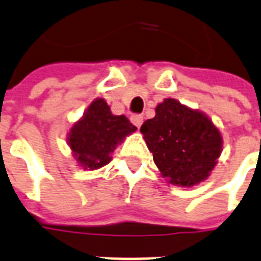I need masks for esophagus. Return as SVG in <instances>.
I'll return each mask as SVG.
<instances>
[{"mask_svg": "<svg viewBox=\"0 0 261 261\" xmlns=\"http://www.w3.org/2000/svg\"><path fill=\"white\" fill-rule=\"evenodd\" d=\"M131 122H133V124H135V126L139 128V127L142 126V123H143V116H142V115H133V116H131Z\"/></svg>", "mask_w": 261, "mask_h": 261, "instance_id": "1", "label": "esophagus"}]
</instances>
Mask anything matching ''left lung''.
I'll list each match as a JSON object with an SVG mask.
<instances>
[{
	"instance_id": "8db88e82",
	"label": "left lung",
	"mask_w": 261,
	"mask_h": 261,
	"mask_svg": "<svg viewBox=\"0 0 261 261\" xmlns=\"http://www.w3.org/2000/svg\"><path fill=\"white\" fill-rule=\"evenodd\" d=\"M146 145L169 184L192 188L211 175L222 151V137L209 116L167 97L142 124Z\"/></svg>"
}]
</instances>
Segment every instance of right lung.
<instances>
[{"instance_id": "1", "label": "right lung", "mask_w": 261, "mask_h": 261, "mask_svg": "<svg viewBox=\"0 0 261 261\" xmlns=\"http://www.w3.org/2000/svg\"><path fill=\"white\" fill-rule=\"evenodd\" d=\"M137 131L124 115H114L107 101L96 97L67 137L72 156L84 170H97L112 160L111 154Z\"/></svg>"}]
</instances>
